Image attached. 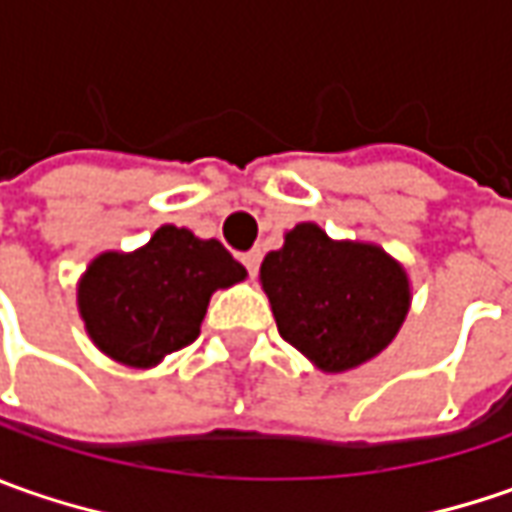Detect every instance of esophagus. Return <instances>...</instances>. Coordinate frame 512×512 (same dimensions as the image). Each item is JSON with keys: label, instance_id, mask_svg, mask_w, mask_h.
<instances>
[{"label": "esophagus", "instance_id": "obj_1", "mask_svg": "<svg viewBox=\"0 0 512 512\" xmlns=\"http://www.w3.org/2000/svg\"><path fill=\"white\" fill-rule=\"evenodd\" d=\"M259 262H262V250H247V253H242V265L247 267V273H250V276H256Z\"/></svg>", "mask_w": 512, "mask_h": 512}]
</instances>
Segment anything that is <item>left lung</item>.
Segmentation results:
<instances>
[{"instance_id": "1", "label": "left lung", "mask_w": 512, "mask_h": 512, "mask_svg": "<svg viewBox=\"0 0 512 512\" xmlns=\"http://www.w3.org/2000/svg\"><path fill=\"white\" fill-rule=\"evenodd\" d=\"M276 327L322 373H347L376 359L402 330L413 302L410 276L384 247L330 239L299 222L259 267Z\"/></svg>"}]
</instances>
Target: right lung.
Returning <instances> with one entry per match:
<instances>
[{"label":"right lung","mask_w":512,"mask_h":512,"mask_svg":"<svg viewBox=\"0 0 512 512\" xmlns=\"http://www.w3.org/2000/svg\"><path fill=\"white\" fill-rule=\"evenodd\" d=\"M247 270L216 239L162 225L130 253L105 250L76 282L90 342L108 359L148 370L199 336L210 296Z\"/></svg>","instance_id":"obj_1"}]
</instances>
